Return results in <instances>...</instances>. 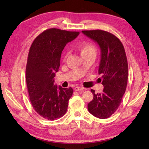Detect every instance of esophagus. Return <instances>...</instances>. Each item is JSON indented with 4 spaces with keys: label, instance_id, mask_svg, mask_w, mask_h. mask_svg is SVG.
Listing matches in <instances>:
<instances>
[{
    "label": "esophagus",
    "instance_id": "1",
    "mask_svg": "<svg viewBox=\"0 0 149 149\" xmlns=\"http://www.w3.org/2000/svg\"><path fill=\"white\" fill-rule=\"evenodd\" d=\"M84 90V88H83V87L76 86V87L74 88L75 91H81V90Z\"/></svg>",
    "mask_w": 149,
    "mask_h": 149
}]
</instances>
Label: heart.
<instances>
[{
	"label": "heart",
	"mask_w": 149,
	"mask_h": 149,
	"mask_svg": "<svg viewBox=\"0 0 149 149\" xmlns=\"http://www.w3.org/2000/svg\"><path fill=\"white\" fill-rule=\"evenodd\" d=\"M77 49L82 58L88 56H96V49L93 45L89 42H83L78 45Z\"/></svg>",
	"instance_id": "heart-1"
}]
</instances>
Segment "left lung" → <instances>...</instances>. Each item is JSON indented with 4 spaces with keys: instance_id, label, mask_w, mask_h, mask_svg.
Listing matches in <instances>:
<instances>
[{
    "instance_id": "1",
    "label": "left lung",
    "mask_w": 149,
    "mask_h": 149,
    "mask_svg": "<svg viewBox=\"0 0 149 149\" xmlns=\"http://www.w3.org/2000/svg\"><path fill=\"white\" fill-rule=\"evenodd\" d=\"M82 32L100 47L99 74L102 75L99 79L104 88L101 93H95V90H91L93 99L88 104V109L94 116L107 118L118 108L127 87L128 63L124 47L118 38L107 31L97 29Z\"/></svg>"
}]
</instances>
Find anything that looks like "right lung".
Segmentation results:
<instances>
[{
  "mask_svg": "<svg viewBox=\"0 0 149 149\" xmlns=\"http://www.w3.org/2000/svg\"><path fill=\"white\" fill-rule=\"evenodd\" d=\"M79 34L76 31L51 28L39 34L30 47L26 69L29 100L35 111L47 120L58 119L67 111L74 91L71 87L54 85V77L66 44Z\"/></svg>",
  "mask_w": 149,
  "mask_h": 149,
  "instance_id": "obj_1",
  "label": "right lung"
}]
</instances>
